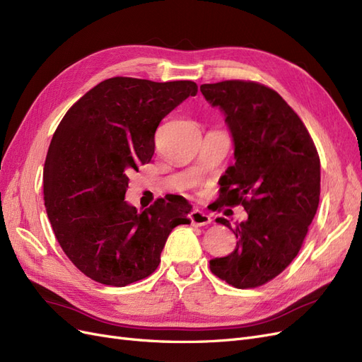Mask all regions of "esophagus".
Instances as JSON below:
<instances>
[{
    "label": "esophagus",
    "instance_id": "1",
    "mask_svg": "<svg viewBox=\"0 0 362 362\" xmlns=\"http://www.w3.org/2000/svg\"><path fill=\"white\" fill-rule=\"evenodd\" d=\"M190 221L193 226H205L211 223V217L201 210H193L190 213Z\"/></svg>",
    "mask_w": 362,
    "mask_h": 362
}]
</instances>
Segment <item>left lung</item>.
<instances>
[{
    "label": "left lung",
    "mask_w": 362,
    "mask_h": 362,
    "mask_svg": "<svg viewBox=\"0 0 362 362\" xmlns=\"http://www.w3.org/2000/svg\"><path fill=\"white\" fill-rule=\"evenodd\" d=\"M234 140V166L221 178L218 210L243 205L247 221L231 228L237 246L210 261L217 278L235 288H255L299 254L320 199V158L300 117L270 87L228 80L202 84Z\"/></svg>",
    "instance_id": "obj_1"
}]
</instances>
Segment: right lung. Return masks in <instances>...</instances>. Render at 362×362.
<instances>
[{
  "label": "right lung",
  "instance_id": "obj_1",
  "mask_svg": "<svg viewBox=\"0 0 362 362\" xmlns=\"http://www.w3.org/2000/svg\"><path fill=\"white\" fill-rule=\"evenodd\" d=\"M196 93L193 81L113 76L63 116L43 168V199L57 242L86 276L113 287L145 279L172 229L190 223L181 196L137 213L125 193L128 173L154 156L161 119Z\"/></svg>",
  "mask_w": 362,
  "mask_h": 362
}]
</instances>
